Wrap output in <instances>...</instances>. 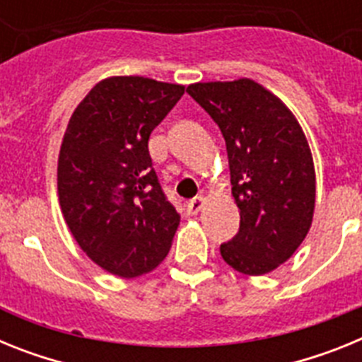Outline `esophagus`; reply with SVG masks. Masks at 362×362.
<instances>
[{"instance_id":"1","label":"esophagus","mask_w":362,"mask_h":362,"mask_svg":"<svg viewBox=\"0 0 362 362\" xmlns=\"http://www.w3.org/2000/svg\"><path fill=\"white\" fill-rule=\"evenodd\" d=\"M204 203H206V197L204 196H197V197H194L192 201H188L187 203L188 216H197V214H199V210L203 209Z\"/></svg>"}]
</instances>
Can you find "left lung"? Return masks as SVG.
<instances>
[{"mask_svg": "<svg viewBox=\"0 0 362 362\" xmlns=\"http://www.w3.org/2000/svg\"><path fill=\"white\" fill-rule=\"evenodd\" d=\"M225 137L241 223L221 245L225 263L263 276L305 241L315 209V168L306 136L286 105L254 79L188 85Z\"/></svg>", "mask_w": 362, "mask_h": 362, "instance_id": "8db88e82", "label": "left lung"}]
</instances>
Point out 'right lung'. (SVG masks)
<instances>
[{"label":"right lung","instance_id":"right-lung-1","mask_svg":"<svg viewBox=\"0 0 362 362\" xmlns=\"http://www.w3.org/2000/svg\"><path fill=\"white\" fill-rule=\"evenodd\" d=\"M183 94L175 83L112 76L70 116L57 196L79 248L108 274L139 277L170 250L181 216L153 172L148 137Z\"/></svg>","mask_w":362,"mask_h":362}]
</instances>
